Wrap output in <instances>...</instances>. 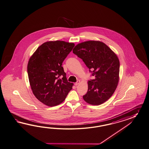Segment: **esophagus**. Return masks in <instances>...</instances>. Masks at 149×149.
Wrapping results in <instances>:
<instances>
[{
	"mask_svg": "<svg viewBox=\"0 0 149 149\" xmlns=\"http://www.w3.org/2000/svg\"><path fill=\"white\" fill-rule=\"evenodd\" d=\"M80 83V80H78V81H77L76 83H75V85H76V86H77V85H78V84H79Z\"/></svg>",
	"mask_w": 149,
	"mask_h": 149,
	"instance_id": "34e87169",
	"label": "esophagus"
}]
</instances>
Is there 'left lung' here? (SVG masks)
I'll return each mask as SVG.
<instances>
[{"label":"left lung","instance_id":"left-lung-1","mask_svg":"<svg viewBox=\"0 0 149 149\" xmlns=\"http://www.w3.org/2000/svg\"><path fill=\"white\" fill-rule=\"evenodd\" d=\"M73 53L83 59L92 75L95 76L94 79L87 82L88 91L84 100L92 105L103 104L111 97L118 86L120 72L118 56L106 44L98 41L79 43L73 49Z\"/></svg>","mask_w":149,"mask_h":149}]
</instances>
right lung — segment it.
Listing matches in <instances>:
<instances>
[{
	"mask_svg": "<svg viewBox=\"0 0 149 149\" xmlns=\"http://www.w3.org/2000/svg\"><path fill=\"white\" fill-rule=\"evenodd\" d=\"M74 46L63 41L46 42L29 59L27 72L33 93L49 107L61 104L72 88L62 65Z\"/></svg>",
	"mask_w": 149,
	"mask_h": 149,
	"instance_id": "add662e5",
	"label": "right lung"
}]
</instances>
